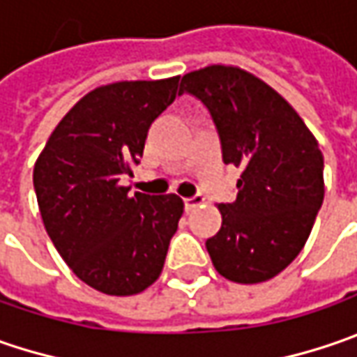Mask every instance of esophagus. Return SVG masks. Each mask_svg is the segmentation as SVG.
<instances>
[{"instance_id": "1", "label": "esophagus", "mask_w": 357, "mask_h": 357, "mask_svg": "<svg viewBox=\"0 0 357 357\" xmlns=\"http://www.w3.org/2000/svg\"><path fill=\"white\" fill-rule=\"evenodd\" d=\"M204 202H206V197L197 194V195H192V197H188V199L183 202V206H185V211H194V209L199 208Z\"/></svg>"}]
</instances>
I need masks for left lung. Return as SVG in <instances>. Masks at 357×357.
<instances>
[{"label": "left lung", "mask_w": 357, "mask_h": 357, "mask_svg": "<svg viewBox=\"0 0 357 357\" xmlns=\"http://www.w3.org/2000/svg\"><path fill=\"white\" fill-rule=\"evenodd\" d=\"M215 126L222 160L241 169L238 195L220 204L222 227L206 241L224 278L259 284L296 259L324 202V155L278 91L238 68L209 66L181 77Z\"/></svg>", "instance_id": "1"}]
</instances>
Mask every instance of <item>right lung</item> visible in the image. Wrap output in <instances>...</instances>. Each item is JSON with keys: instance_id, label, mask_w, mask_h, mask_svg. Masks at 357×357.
<instances>
[{"instance_id": "right-lung-1", "label": "right lung", "mask_w": 357, "mask_h": 357, "mask_svg": "<svg viewBox=\"0 0 357 357\" xmlns=\"http://www.w3.org/2000/svg\"><path fill=\"white\" fill-rule=\"evenodd\" d=\"M178 82H117L89 91L57 123L33 167L55 250L82 282L107 296L151 286L178 231V195H130L121 185L139 163L149 126L179 96Z\"/></svg>"}]
</instances>
